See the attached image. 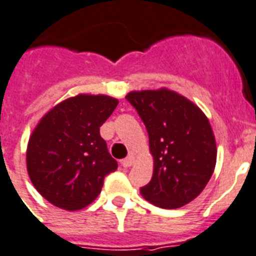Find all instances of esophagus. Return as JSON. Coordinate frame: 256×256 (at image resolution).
<instances>
[{"label":"esophagus","mask_w":256,"mask_h":256,"mask_svg":"<svg viewBox=\"0 0 256 256\" xmlns=\"http://www.w3.org/2000/svg\"><path fill=\"white\" fill-rule=\"evenodd\" d=\"M134 155H130V156H128L126 159H124V160H121V164L124 166V167H132V164H134Z\"/></svg>","instance_id":"obj_1"}]
</instances>
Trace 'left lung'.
I'll list each match as a JSON object with an SVG mask.
<instances>
[{
  "label": "left lung",
  "instance_id": "obj_1",
  "mask_svg": "<svg viewBox=\"0 0 256 256\" xmlns=\"http://www.w3.org/2000/svg\"><path fill=\"white\" fill-rule=\"evenodd\" d=\"M126 98L146 126L154 158L152 178L140 194L163 209L184 206L214 171L217 146L209 120L196 104L167 88L134 90Z\"/></svg>",
  "mask_w": 256,
  "mask_h": 256
}]
</instances>
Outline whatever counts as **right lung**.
<instances>
[{"instance_id": "add662e5", "label": "right lung", "mask_w": 256, "mask_h": 256, "mask_svg": "<svg viewBox=\"0 0 256 256\" xmlns=\"http://www.w3.org/2000/svg\"><path fill=\"white\" fill-rule=\"evenodd\" d=\"M105 94H78L42 117L27 144V172L35 189L52 205L78 210L101 192L118 164L100 128L117 108Z\"/></svg>"}]
</instances>
